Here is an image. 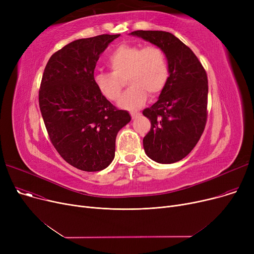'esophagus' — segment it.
Instances as JSON below:
<instances>
[{
    "mask_svg": "<svg viewBox=\"0 0 254 254\" xmlns=\"http://www.w3.org/2000/svg\"><path fill=\"white\" fill-rule=\"evenodd\" d=\"M139 115H140V113H139V112H130V116H131V118H132V119H134V118H137Z\"/></svg>",
    "mask_w": 254,
    "mask_h": 254,
    "instance_id": "obj_1",
    "label": "esophagus"
}]
</instances>
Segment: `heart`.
<instances>
[{
  "mask_svg": "<svg viewBox=\"0 0 254 254\" xmlns=\"http://www.w3.org/2000/svg\"><path fill=\"white\" fill-rule=\"evenodd\" d=\"M112 73L98 72L95 83L101 95L116 101L127 79L130 86L120 98L118 106L124 109H137L148 98L156 97L168 84L170 65L165 51L157 46L143 47L139 44H120L107 60Z\"/></svg>",
  "mask_w": 254,
  "mask_h": 254,
  "instance_id": "b5f03b06",
  "label": "heart"
}]
</instances>
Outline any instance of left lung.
<instances>
[{
	"mask_svg": "<svg viewBox=\"0 0 254 254\" xmlns=\"http://www.w3.org/2000/svg\"><path fill=\"white\" fill-rule=\"evenodd\" d=\"M162 48L170 65V79L156 103L143 111L151 128L143 139L145 153L159 164H173L188 155L201 138L207 122L208 78L192 50L173 34L135 31Z\"/></svg>",
	"mask_w": 254,
	"mask_h": 254,
	"instance_id": "obj_1",
	"label": "left lung"
}]
</instances>
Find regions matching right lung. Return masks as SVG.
Returning a JSON list of instances; mask_svg holds the SVG:
<instances>
[{
	"label": "right lung",
	"instance_id": "obj_1",
	"mask_svg": "<svg viewBox=\"0 0 254 254\" xmlns=\"http://www.w3.org/2000/svg\"><path fill=\"white\" fill-rule=\"evenodd\" d=\"M120 35L79 39L53 53L42 76L39 106L52 145L64 161L86 172L106 169L117 132L130 122L95 83L100 56Z\"/></svg>",
	"mask_w": 254,
	"mask_h": 254
}]
</instances>
